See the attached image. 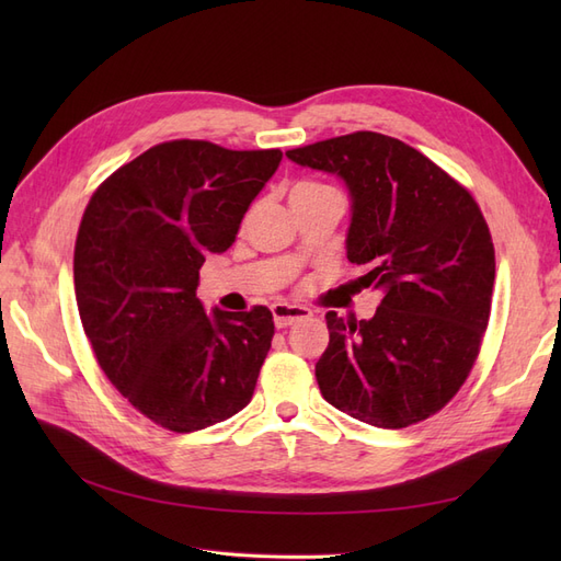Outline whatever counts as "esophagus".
<instances>
[{
    "label": "esophagus",
    "mask_w": 561,
    "mask_h": 561,
    "mask_svg": "<svg viewBox=\"0 0 561 561\" xmlns=\"http://www.w3.org/2000/svg\"><path fill=\"white\" fill-rule=\"evenodd\" d=\"M271 316H274L276 328H290L299 320H307L311 316V311L307 307H297V304H285L278 301L271 307Z\"/></svg>",
    "instance_id": "esophagus-1"
}]
</instances>
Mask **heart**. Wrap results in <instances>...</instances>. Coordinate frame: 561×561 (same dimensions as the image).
Here are the masks:
<instances>
[{"mask_svg":"<svg viewBox=\"0 0 561 561\" xmlns=\"http://www.w3.org/2000/svg\"><path fill=\"white\" fill-rule=\"evenodd\" d=\"M318 190H325L322 184H313V182H299L290 196H297V194H307V192H318Z\"/></svg>","mask_w":561,"mask_h":561,"instance_id":"heart-1","label":"heart"}]
</instances>
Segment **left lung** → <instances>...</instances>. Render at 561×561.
I'll return each instance as SVG.
<instances>
[{
    "label": "left lung",
    "mask_w": 561,
    "mask_h": 561,
    "mask_svg": "<svg viewBox=\"0 0 561 561\" xmlns=\"http://www.w3.org/2000/svg\"><path fill=\"white\" fill-rule=\"evenodd\" d=\"M336 175L351 198L346 257L383 297L369 320L330 311L320 393L377 428L439 412L478 358L494 290V243L474 198L414 147L381 133L285 151Z\"/></svg>",
    "instance_id": "left-lung-1"
}]
</instances>
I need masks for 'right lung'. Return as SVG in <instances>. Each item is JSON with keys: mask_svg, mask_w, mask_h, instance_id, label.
Wrapping results in <instances>:
<instances>
[{"mask_svg": "<svg viewBox=\"0 0 561 561\" xmlns=\"http://www.w3.org/2000/svg\"><path fill=\"white\" fill-rule=\"evenodd\" d=\"M280 159V149L163 142L118 168L83 213L75 245L83 332L118 393L168 431H203L252 400L274 316L206 313L198 268L231 248Z\"/></svg>", "mask_w": 561, "mask_h": 561, "instance_id": "1", "label": "right lung"}]
</instances>
